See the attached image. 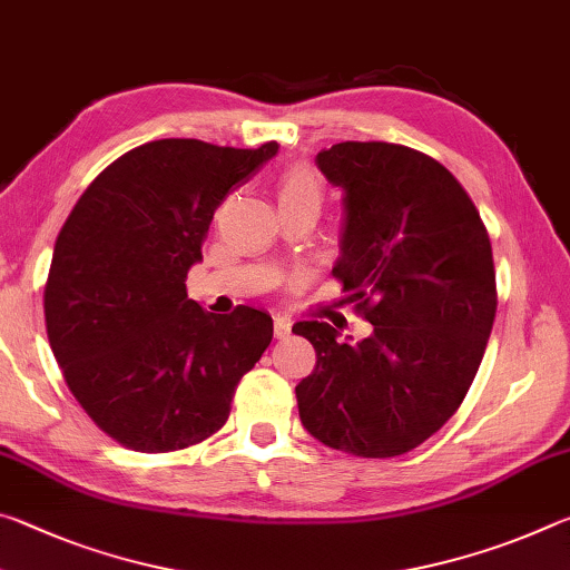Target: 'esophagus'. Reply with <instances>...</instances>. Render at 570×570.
<instances>
[{"mask_svg": "<svg viewBox=\"0 0 570 570\" xmlns=\"http://www.w3.org/2000/svg\"><path fill=\"white\" fill-rule=\"evenodd\" d=\"M288 334H292V322H288L286 316H276V320H274V336H276V340H286Z\"/></svg>", "mask_w": 570, "mask_h": 570, "instance_id": "obj_1", "label": "esophagus"}]
</instances>
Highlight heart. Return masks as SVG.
Instances as JSON below:
<instances>
[{
    "mask_svg": "<svg viewBox=\"0 0 570 570\" xmlns=\"http://www.w3.org/2000/svg\"><path fill=\"white\" fill-rule=\"evenodd\" d=\"M322 193H324L322 178L316 176L312 168L294 166L284 173L282 183H278V204H282V208L302 206V204L320 208Z\"/></svg>",
    "mask_w": 570,
    "mask_h": 570,
    "instance_id": "1",
    "label": "heart"
}]
</instances>
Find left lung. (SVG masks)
I'll return each mask as SVG.
<instances>
[{
    "mask_svg": "<svg viewBox=\"0 0 570 570\" xmlns=\"http://www.w3.org/2000/svg\"><path fill=\"white\" fill-rule=\"evenodd\" d=\"M316 166L344 188L332 276L372 324L362 342L296 322L316 366L296 384L298 417L326 448L397 458L435 435L465 400L495 322L493 248L468 190L397 142H336Z\"/></svg>",
    "mask_w": 570,
    "mask_h": 570,
    "instance_id": "1",
    "label": "left lung"
}]
</instances>
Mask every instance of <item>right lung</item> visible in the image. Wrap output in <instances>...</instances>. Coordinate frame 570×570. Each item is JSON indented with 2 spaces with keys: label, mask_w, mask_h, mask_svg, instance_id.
<instances>
[{
  "label": "right lung",
  "mask_w": 570,
  "mask_h": 570,
  "mask_svg": "<svg viewBox=\"0 0 570 570\" xmlns=\"http://www.w3.org/2000/svg\"><path fill=\"white\" fill-rule=\"evenodd\" d=\"M278 142L224 148L150 140L112 160L67 216L45 284V324L65 382L122 448L173 452L220 430L272 316L210 314L186 294L210 220Z\"/></svg>",
  "instance_id": "obj_1"
}]
</instances>
